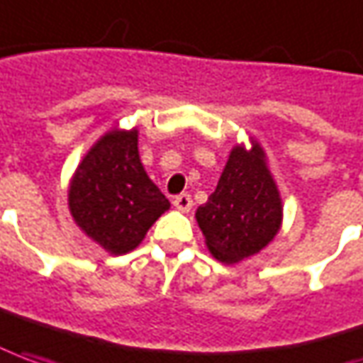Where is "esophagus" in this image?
<instances>
[{"mask_svg":"<svg viewBox=\"0 0 363 363\" xmlns=\"http://www.w3.org/2000/svg\"><path fill=\"white\" fill-rule=\"evenodd\" d=\"M172 204H174L179 211H182V213H189V211L192 208V196L189 194V192H182V194H179V196H174Z\"/></svg>","mask_w":363,"mask_h":363,"instance_id":"obj_1","label":"esophagus"}]
</instances>
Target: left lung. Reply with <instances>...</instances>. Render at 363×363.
<instances>
[{
  "label": "left lung",
  "instance_id": "8db88e82",
  "mask_svg": "<svg viewBox=\"0 0 363 363\" xmlns=\"http://www.w3.org/2000/svg\"><path fill=\"white\" fill-rule=\"evenodd\" d=\"M208 250L220 262L260 252L280 228L282 202L262 161V149L230 152L216 191L196 211Z\"/></svg>",
  "mask_w": 363,
  "mask_h": 363
}]
</instances>
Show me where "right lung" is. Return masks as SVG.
I'll return each mask as SVG.
<instances>
[{
    "mask_svg": "<svg viewBox=\"0 0 363 363\" xmlns=\"http://www.w3.org/2000/svg\"><path fill=\"white\" fill-rule=\"evenodd\" d=\"M171 206L143 169L137 130H113L79 164L69 189L75 223L113 254L137 248Z\"/></svg>",
    "mask_w": 363,
    "mask_h": 363,
    "instance_id": "1",
    "label": "right lung"
}]
</instances>
